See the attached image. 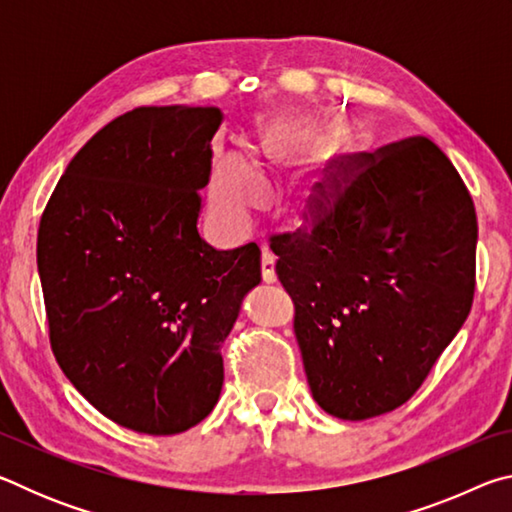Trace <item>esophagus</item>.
Listing matches in <instances>:
<instances>
[{
  "instance_id": "obj_1",
  "label": "esophagus",
  "mask_w": 512,
  "mask_h": 512,
  "mask_svg": "<svg viewBox=\"0 0 512 512\" xmlns=\"http://www.w3.org/2000/svg\"><path fill=\"white\" fill-rule=\"evenodd\" d=\"M262 280L266 282V284H273L275 280H277V273H275V259L268 255V253H264L262 255Z\"/></svg>"
}]
</instances>
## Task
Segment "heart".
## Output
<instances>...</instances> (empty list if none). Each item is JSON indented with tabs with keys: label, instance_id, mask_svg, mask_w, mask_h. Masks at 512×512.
<instances>
[{
	"label": "heart",
	"instance_id": "1",
	"mask_svg": "<svg viewBox=\"0 0 512 512\" xmlns=\"http://www.w3.org/2000/svg\"><path fill=\"white\" fill-rule=\"evenodd\" d=\"M298 142H316L327 135V126L318 124L314 119H305L296 128ZM266 153L277 158V146H266ZM268 187L262 173L250 162L244 153H225L214 162L212 180H210V203L212 210L225 223L241 228L250 221V216L259 205L266 201Z\"/></svg>",
	"mask_w": 512,
	"mask_h": 512
}]
</instances>
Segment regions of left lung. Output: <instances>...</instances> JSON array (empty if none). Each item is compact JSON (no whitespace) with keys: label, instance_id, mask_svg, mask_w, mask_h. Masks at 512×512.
<instances>
[{"label":"left lung","instance_id":"1","mask_svg":"<svg viewBox=\"0 0 512 512\" xmlns=\"http://www.w3.org/2000/svg\"><path fill=\"white\" fill-rule=\"evenodd\" d=\"M476 235L454 164L413 137L368 162L309 235L277 246L320 409L368 420L411 400L470 314Z\"/></svg>","mask_w":512,"mask_h":512}]
</instances>
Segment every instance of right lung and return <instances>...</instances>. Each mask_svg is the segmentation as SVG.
Listing matches in <instances>:
<instances>
[{"mask_svg": "<svg viewBox=\"0 0 512 512\" xmlns=\"http://www.w3.org/2000/svg\"><path fill=\"white\" fill-rule=\"evenodd\" d=\"M214 106L135 108L67 164L38 230L51 350L112 422L173 436L205 420L223 386L221 345L262 282L255 244L198 235Z\"/></svg>", "mask_w": 512, "mask_h": 512, "instance_id": "right-lung-1", "label": "right lung"}]
</instances>
